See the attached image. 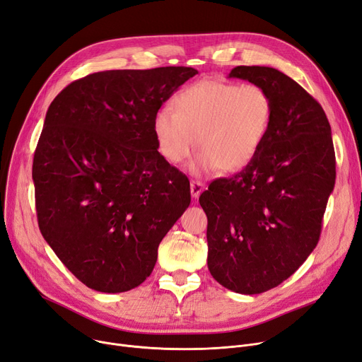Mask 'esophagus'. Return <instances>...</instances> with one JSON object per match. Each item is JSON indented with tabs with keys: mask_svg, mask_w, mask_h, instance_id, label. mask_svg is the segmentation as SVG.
I'll return each instance as SVG.
<instances>
[{
	"mask_svg": "<svg viewBox=\"0 0 362 362\" xmlns=\"http://www.w3.org/2000/svg\"><path fill=\"white\" fill-rule=\"evenodd\" d=\"M204 191V185L201 183V182H198V180H192L191 182V194H192V197L197 199V198H199V195H201V192Z\"/></svg>",
	"mask_w": 362,
	"mask_h": 362,
	"instance_id": "obj_1",
	"label": "esophagus"
}]
</instances>
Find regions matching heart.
<instances>
[{
	"mask_svg": "<svg viewBox=\"0 0 362 362\" xmlns=\"http://www.w3.org/2000/svg\"><path fill=\"white\" fill-rule=\"evenodd\" d=\"M273 116L269 92L255 83L202 79L160 107L152 120L158 149L170 163L185 161L195 146L197 173L243 168L259 149Z\"/></svg>",
	"mask_w": 362,
	"mask_h": 362,
	"instance_id": "b5f03b06",
	"label": "heart"
}]
</instances>
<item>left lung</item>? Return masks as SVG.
<instances>
[{
  "instance_id": "1",
  "label": "left lung",
  "mask_w": 362,
  "mask_h": 362,
  "mask_svg": "<svg viewBox=\"0 0 362 362\" xmlns=\"http://www.w3.org/2000/svg\"><path fill=\"white\" fill-rule=\"evenodd\" d=\"M229 78L262 86L273 116L254 158L199 197L206 214L208 270L236 293L267 292L289 279L318 243L336 180L322 107L284 73L238 66Z\"/></svg>"
}]
</instances>
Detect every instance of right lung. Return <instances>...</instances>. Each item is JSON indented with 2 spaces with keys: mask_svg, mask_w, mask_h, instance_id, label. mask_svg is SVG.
<instances>
[{
  "mask_svg": "<svg viewBox=\"0 0 362 362\" xmlns=\"http://www.w3.org/2000/svg\"><path fill=\"white\" fill-rule=\"evenodd\" d=\"M197 73L182 66L92 73L47 111L32 167L37 224L93 291L139 286L191 204L189 180L158 152L152 120Z\"/></svg>",
  "mask_w": 362,
  "mask_h": 362,
  "instance_id": "1",
  "label": "right lung"
}]
</instances>
